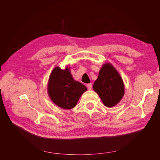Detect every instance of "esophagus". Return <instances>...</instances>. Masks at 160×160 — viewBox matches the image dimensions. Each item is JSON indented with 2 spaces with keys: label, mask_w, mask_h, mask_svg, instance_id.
I'll return each instance as SVG.
<instances>
[{
  "label": "esophagus",
  "mask_w": 160,
  "mask_h": 160,
  "mask_svg": "<svg viewBox=\"0 0 160 160\" xmlns=\"http://www.w3.org/2000/svg\"><path fill=\"white\" fill-rule=\"evenodd\" d=\"M87 88H88V90H91L92 89V84L91 83H88L87 84Z\"/></svg>",
  "instance_id": "obj_1"
}]
</instances>
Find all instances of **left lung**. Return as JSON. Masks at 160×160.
<instances>
[{
  "mask_svg": "<svg viewBox=\"0 0 160 160\" xmlns=\"http://www.w3.org/2000/svg\"><path fill=\"white\" fill-rule=\"evenodd\" d=\"M93 89L108 108L118 104L124 95V84L122 77L110 63L104 64L100 69Z\"/></svg>",
  "mask_w": 160,
  "mask_h": 160,
  "instance_id": "obj_1",
  "label": "left lung"
}]
</instances>
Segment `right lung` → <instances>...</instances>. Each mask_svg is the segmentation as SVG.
Instances as JSON below:
<instances>
[{
    "instance_id": "right-lung-1",
    "label": "right lung",
    "mask_w": 160,
    "mask_h": 160,
    "mask_svg": "<svg viewBox=\"0 0 160 160\" xmlns=\"http://www.w3.org/2000/svg\"><path fill=\"white\" fill-rule=\"evenodd\" d=\"M86 87L72 78L69 69L55 67L49 77L48 93L50 98L59 107L69 109L75 107Z\"/></svg>"
}]
</instances>
